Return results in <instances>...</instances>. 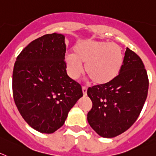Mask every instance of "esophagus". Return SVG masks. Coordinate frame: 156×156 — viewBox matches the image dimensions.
Segmentation results:
<instances>
[{
  "label": "esophagus",
  "mask_w": 156,
  "mask_h": 156,
  "mask_svg": "<svg viewBox=\"0 0 156 156\" xmlns=\"http://www.w3.org/2000/svg\"><path fill=\"white\" fill-rule=\"evenodd\" d=\"M82 92H83L84 96H86V94H87V88L85 87V86H82Z\"/></svg>",
  "instance_id": "1"
}]
</instances>
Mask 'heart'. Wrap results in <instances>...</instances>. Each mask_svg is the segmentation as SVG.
Masks as SVG:
<instances>
[{"instance_id":"heart-1","label":"heart","mask_w":156,"mask_h":156,"mask_svg":"<svg viewBox=\"0 0 156 156\" xmlns=\"http://www.w3.org/2000/svg\"><path fill=\"white\" fill-rule=\"evenodd\" d=\"M73 52L65 56V63L69 76L74 80L82 74V64H85V72L95 84L109 83L119 75L124 63L121 46L105 41L81 40L74 44Z\"/></svg>"}]
</instances>
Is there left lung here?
<instances>
[{
	"instance_id": "8db88e82",
	"label": "left lung",
	"mask_w": 156,
	"mask_h": 156,
	"mask_svg": "<svg viewBox=\"0 0 156 156\" xmlns=\"http://www.w3.org/2000/svg\"><path fill=\"white\" fill-rule=\"evenodd\" d=\"M148 84L141 59L126 48L119 75L109 83L88 89V97L93 103L87 115L90 126L97 134L107 138L115 137L126 131L141 112Z\"/></svg>"
}]
</instances>
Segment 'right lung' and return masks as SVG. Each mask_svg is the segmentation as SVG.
I'll return each instance as SVG.
<instances>
[{"instance_id": "add662e5", "label": "right lung", "mask_w": 156, "mask_h": 156, "mask_svg": "<svg viewBox=\"0 0 156 156\" xmlns=\"http://www.w3.org/2000/svg\"><path fill=\"white\" fill-rule=\"evenodd\" d=\"M64 35L45 34L23 49L14 65V101L35 130L52 133L83 96L82 86L67 75Z\"/></svg>"}]
</instances>
